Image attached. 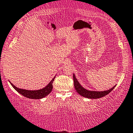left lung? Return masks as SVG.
I'll use <instances>...</instances> for the list:
<instances>
[{
    "mask_svg": "<svg viewBox=\"0 0 133 133\" xmlns=\"http://www.w3.org/2000/svg\"><path fill=\"white\" fill-rule=\"evenodd\" d=\"M73 79H74V87L75 90L79 95L82 96L83 97H87L89 99H97L101 98V97L105 96V95H108L109 93L112 91L115 88V86L112 87L110 90L104 91H89L84 88L83 87L81 86L79 82L77 80V79L75 78V76L74 74L73 75Z\"/></svg>",
    "mask_w": 133,
    "mask_h": 133,
    "instance_id": "8db88e82",
    "label": "left lung"
}]
</instances>
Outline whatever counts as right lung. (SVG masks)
<instances>
[{"label":"right lung","mask_w":133,"mask_h":133,"mask_svg":"<svg viewBox=\"0 0 133 133\" xmlns=\"http://www.w3.org/2000/svg\"><path fill=\"white\" fill-rule=\"evenodd\" d=\"M55 78V76L54 77L51 82H50L48 85H46L45 88L42 89H40L38 90H24V89H21L19 88H17L16 87H15L13 83H11V82H10L14 89L16 91L21 94L23 96H24V97H28V98L30 99H42L43 97L46 96L47 95H49L51 93V91L53 90V82L54 81Z\"/></svg>","instance_id":"obj_1"}]
</instances>
